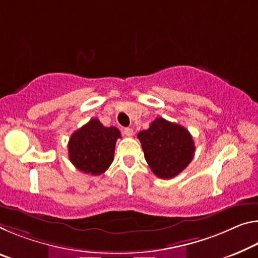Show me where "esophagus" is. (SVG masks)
Instances as JSON below:
<instances>
[{
	"label": "esophagus",
	"mask_w": 258,
	"mask_h": 258,
	"mask_svg": "<svg viewBox=\"0 0 258 258\" xmlns=\"http://www.w3.org/2000/svg\"><path fill=\"white\" fill-rule=\"evenodd\" d=\"M122 132H124V134H125L126 137H133V134H134L133 130H132V128H130V127H126V128H124V131H122Z\"/></svg>",
	"instance_id": "esophagus-1"
}]
</instances>
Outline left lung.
I'll list each match as a JSON object with an SVG mask.
<instances>
[{
  "mask_svg": "<svg viewBox=\"0 0 258 258\" xmlns=\"http://www.w3.org/2000/svg\"><path fill=\"white\" fill-rule=\"evenodd\" d=\"M145 158L154 174L171 179L191 162L195 146L190 133L183 126L156 118L149 128L138 133Z\"/></svg>",
  "mask_w": 258,
  "mask_h": 258,
  "instance_id": "left-lung-1",
  "label": "left lung"
}]
</instances>
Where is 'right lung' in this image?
I'll return each mask as SVG.
<instances>
[{
    "mask_svg": "<svg viewBox=\"0 0 258 258\" xmlns=\"http://www.w3.org/2000/svg\"><path fill=\"white\" fill-rule=\"evenodd\" d=\"M119 138L117 127H105L94 118L71 136L68 145L69 158L81 172L102 174L111 165L116 141Z\"/></svg>",
    "mask_w": 258,
    "mask_h": 258,
    "instance_id": "add662e5",
    "label": "right lung"
}]
</instances>
